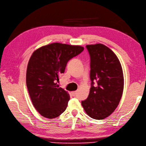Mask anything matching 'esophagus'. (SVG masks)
Instances as JSON below:
<instances>
[{"label": "esophagus", "mask_w": 146, "mask_h": 146, "mask_svg": "<svg viewBox=\"0 0 146 146\" xmlns=\"http://www.w3.org/2000/svg\"><path fill=\"white\" fill-rule=\"evenodd\" d=\"M72 95L74 96H76L77 95V91H74V92H72Z\"/></svg>", "instance_id": "obj_1"}]
</instances>
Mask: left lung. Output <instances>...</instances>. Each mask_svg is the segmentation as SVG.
Masks as SVG:
<instances>
[{"mask_svg":"<svg viewBox=\"0 0 146 146\" xmlns=\"http://www.w3.org/2000/svg\"><path fill=\"white\" fill-rule=\"evenodd\" d=\"M86 47L90 57L91 87L88 98L81 104L89 117L101 120L118 106L124 89V75L117 56L109 47L102 44Z\"/></svg>","mask_w":146,"mask_h":146,"instance_id":"obj_1","label":"left lung"}]
</instances>
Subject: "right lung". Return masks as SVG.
<instances>
[{
	"instance_id": "add662e5",
	"label": "right lung",
	"mask_w": 146,
	"mask_h": 146,
	"mask_svg": "<svg viewBox=\"0 0 146 146\" xmlns=\"http://www.w3.org/2000/svg\"><path fill=\"white\" fill-rule=\"evenodd\" d=\"M83 50L82 46L56 42L38 48L32 54L26 84L32 104L43 117L56 118L66 109L70 96L57 82L68 61Z\"/></svg>"
}]
</instances>
